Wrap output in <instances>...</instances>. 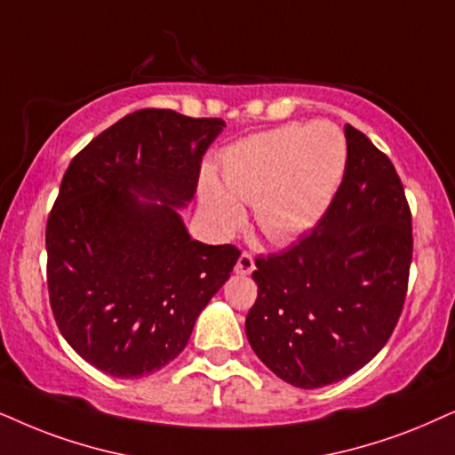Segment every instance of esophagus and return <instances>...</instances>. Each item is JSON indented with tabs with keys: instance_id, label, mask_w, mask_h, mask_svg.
Masks as SVG:
<instances>
[{
	"instance_id": "obj_1",
	"label": "esophagus",
	"mask_w": 455,
	"mask_h": 455,
	"mask_svg": "<svg viewBox=\"0 0 455 455\" xmlns=\"http://www.w3.org/2000/svg\"><path fill=\"white\" fill-rule=\"evenodd\" d=\"M251 270H254V258H251L250 254H241L237 264H235V273L237 275H250Z\"/></svg>"
}]
</instances>
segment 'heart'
Wrapping results in <instances>:
<instances>
[{
	"label": "heart",
	"instance_id": "heart-1",
	"mask_svg": "<svg viewBox=\"0 0 455 455\" xmlns=\"http://www.w3.org/2000/svg\"><path fill=\"white\" fill-rule=\"evenodd\" d=\"M348 161L347 138L331 122L285 124L228 148L222 182H208L204 208L222 233L243 218L241 204L254 205L264 237L290 245L313 231L330 210Z\"/></svg>",
	"mask_w": 455,
	"mask_h": 455
}]
</instances>
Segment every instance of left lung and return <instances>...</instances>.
I'll return each instance as SVG.
<instances>
[{"label": "left lung", "instance_id": "1", "mask_svg": "<svg viewBox=\"0 0 455 455\" xmlns=\"http://www.w3.org/2000/svg\"><path fill=\"white\" fill-rule=\"evenodd\" d=\"M342 185L313 233L256 258L245 333L258 359L298 388L340 382L380 353L399 321L411 264V214L395 165L344 128Z\"/></svg>", "mask_w": 455, "mask_h": 455}]
</instances>
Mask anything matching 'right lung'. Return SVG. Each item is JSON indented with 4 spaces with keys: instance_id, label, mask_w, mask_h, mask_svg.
I'll return each instance as SVG.
<instances>
[{
    "instance_id": "obj_1",
    "label": "right lung",
    "mask_w": 455,
    "mask_h": 455,
    "mask_svg": "<svg viewBox=\"0 0 455 455\" xmlns=\"http://www.w3.org/2000/svg\"><path fill=\"white\" fill-rule=\"evenodd\" d=\"M222 119L125 115L75 155L45 227L50 307L96 370L140 378L174 361L239 250L188 235L180 212Z\"/></svg>"
}]
</instances>
